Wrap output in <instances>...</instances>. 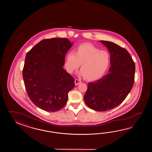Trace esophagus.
I'll use <instances>...</instances> for the list:
<instances>
[{"label":"esophagus","instance_id":"1","mask_svg":"<svg viewBox=\"0 0 152 152\" xmlns=\"http://www.w3.org/2000/svg\"><path fill=\"white\" fill-rule=\"evenodd\" d=\"M75 85H77L78 84H80L81 83V81L80 80H79V79H75Z\"/></svg>","mask_w":152,"mask_h":152}]
</instances>
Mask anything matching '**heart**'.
I'll return each mask as SVG.
<instances>
[{"label":"heart","instance_id":"heart-1","mask_svg":"<svg viewBox=\"0 0 152 152\" xmlns=\"http://www.w3.org/2000/svg\"><path fill=\"white\" fill-rule=\"evenodd\" d=\"M110 55L90 43L79 45L74 53L70 52L65 57V67L69 73L77 70L81 64L80 74L87 80L94 81L102 77L108 68Z\"/></svg>","mask_w":152,"mask_h":152}]
</instances>
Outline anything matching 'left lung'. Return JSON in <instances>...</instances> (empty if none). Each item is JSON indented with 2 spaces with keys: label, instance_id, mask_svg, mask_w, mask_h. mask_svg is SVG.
I'll list each match as a JSON object with an SVG mask.
<instances>
[{
  "label": "left lung",
  "instance_id": "left-lung-1",
  "mask_svg": "<svg viewBox=\"0 0 152 152\" xmlns=\"http://www.w3.org/2000/svg\"><path fill=\"white\" fill-rule=\"evenodd\" d=\"M110 53L108 73L88 84L85 103L92 110L105 111L122 103L132 89L135 65L126 49L113 42L100 41Z\"/></svg>",
  "mask_w": 152,
  "mask_h": 152
}]
</instances>
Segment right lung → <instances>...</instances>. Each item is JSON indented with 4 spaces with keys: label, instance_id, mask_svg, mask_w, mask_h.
Segmentation results:
<instances>
[{
    "label": "right lung",
    "instance_id": "obj_1",
    "mask_svg": "<svg viewBox=\"0 0 152 152\" xmlns=\"http://www.w3.org/2000/svg\"><path fill=\"white\" fill-rule=\"evenodd\" d=\"M74 42L66 38L41 41L27 53L23 69L26 91L33 103L55 112L65 106L74 78L63 68L66 54Z\"/></svg>",
    "mask_w": 152,
    "mask_h": 152
}]
</instances>
